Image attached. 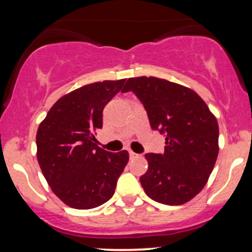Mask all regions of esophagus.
<instances>
[{"label":"esophagus","instance_id":"obj_1","mask_svg":"<svg viewBox=\"0 0 252 252\" xmlns=\"http://www.w3.org/2000/svg\"><path fill=\"white\" fill-rule=\"evenodd\" d=\"M128 153H129V157H131V158H137V157H139L138 154H136V153L132 152V150H128Z\"/></svg>","mask_w":252,"mask_h":252}]
</instances>
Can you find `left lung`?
I'll use <instances>...</instances> for the list:
<instances>
[{
    "label": "left lung",
    "mask_w": 252,
    "mask_h": 252,
    "mask_svg": "<svg viewBox=\"0 0 252 252\" xmlns=\"http://www.w3.org/2000/svg\"><path fill=\"white\" fill-rule=\"evenodd\" d=\"M132 91L143 103L153 129L166 134L164 154H145L141 176L145 194L165 205H182L207 183L219 155V124L191 88L154 76L131 77Z\"/></svg>",
    "instance_id": "left-lung-1"
}]
</instances>
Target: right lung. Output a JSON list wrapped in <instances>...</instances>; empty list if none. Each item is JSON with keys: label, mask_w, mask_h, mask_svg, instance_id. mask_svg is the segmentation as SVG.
<instances>
[{"label": "right lung", "mask_w": 252, "mask_h": 252, "mask_svg": "<svg viewBox=\"0 0 252 252\" xmlns=\"http://www.w3.org/2000/svg\"><path fill=\"white\" fill-rule=\"evenodd\" d=\"M126 79L85 85L59 98L36 133L37 161L52 191L72 209L107 203L128 162V153H110L95 144L103 109Z\"/></svg>", "instance_id": "obj_1"}]
</instances>
